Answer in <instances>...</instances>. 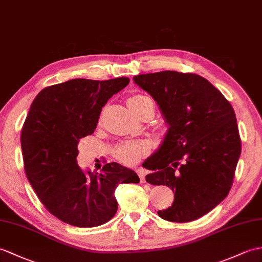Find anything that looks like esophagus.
<instances>
[{
  "mask_svg": "<svg viewBox=\"0 0 262 262\" xmlns=\"http://www.w3.org/2000/svg\"><path fill=\"white\" fill-rule=\"evenodd\" d=\"M136 172H137V174H138V176H139V180H141V183H145V182H146V179H145V172L143 171L142 168H138V169H136Z\"/></svg>",
  "mask_w": 262,
  "mask_h": 262,
  "instance_id": "esophagus-1",
  "label": "esophagus"
}]
</instances>
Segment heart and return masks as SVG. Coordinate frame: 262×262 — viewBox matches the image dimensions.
Wrapping results in <instances>:
<instances>
[{
	"label": "heart",
	"mask_w": 262,
	"mask_h": 262,
	"mask_svg": "<svg viewBox=\"0 0 262 262\" xmlns=\"http://www.w3.org/2000/svg\"><path fill=\"white\" fill-rule=\"evenodd\" d=\"M128 107L132 109L133 113H135L137 116L141 115L147 106L153 105L151 99L148 96L143 94H135L130 96L128 100ZM147 146L142 143H124L119 145L115 150V155L117 159L127 165H133L142 159L144 155L147 154Z\"/></svg>",
	"instance_id": "1"
}]
</instances>
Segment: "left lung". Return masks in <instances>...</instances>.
I'll return each instance as SVG.
<instances>
[{"label":"left lung","instance_id":"obj_1","mask_svg":"<svg viewBox=\"0 0 262 262\" xmlns=\"http://www.w3.org/2000/svg\"><path fill=\"white\" fill-rule=\"evenodd\" d=\"M134 82L153 97L168 129L160 148L143 163L146 182L166 185L174 202L157 213L171 222H191L227 198L241 154L235 114L220 90L195 74L161 71Z\"/></svg>","mask_w":262,"mask_h":262}]
</instances>
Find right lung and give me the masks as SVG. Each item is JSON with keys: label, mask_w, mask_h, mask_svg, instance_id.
Returning <instances> with one entry per match:
<instances>
[{"label": "right lung", "mask_w": 262, "mask_h": 262, "mask_svg": "<svg viewBox=\"0 0 262 262\" xmlns=\"http://www.w3.org/2000/svg\"><path fill=\"white\" fill-rule=\"evenodd\" d=\"M128 83L126 77L72 79L42 89L30 107L21 133L27 178L46 209L70 226L108 222L118 209V184L139 183L133 169L118 163L96 173L83 171L76 160L79 139L94 133L101 108Z\"/></svg>", "instance_id": "1"}]
</instances>
